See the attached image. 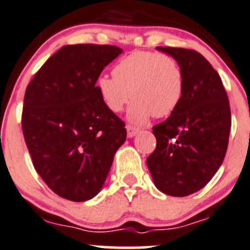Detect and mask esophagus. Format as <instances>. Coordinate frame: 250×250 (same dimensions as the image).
I'll return each instance as SVG.
<instances>
[{
  "instance_id": "1",
  "label": "esophagus",
  "mask_w": 250,
  "mask_h": 250,
  "mask_svg": "<svg viewBox=\"0 0 250 250\" xmlns=\"http://www.w3.org/2000/svg\"><path fill=\"white\" fill-rule=\"evenodd\" d=\"M139 133V129L135 127H132V125H127V137L128 138H133Z\"/></svg>"
}]
</instances>
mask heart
Returning <instances> with one entry per match:
<instances>
[{
  "mask_svg": "<svg viewBox=\"0 0 250 250\" xmlns=\"http://www.w3.org/2000/svg\"><path fill=\"white\" fill-rule=\"evenodd\" d=\"M112 75H100L95 89L112 112H121L132 97L127 118L135 125L169 116L183 99V70L168 54L134 50L113 65Z\"/></svg>",
  "mask_w": 250,
  "mask_h": 250,
  "instance_id": "b5f03b06",
  "label": "heart"
}]
</instances>
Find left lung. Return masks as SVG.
Masks as SVG:
<instances>
[{"label":"left lung","mask_w":250,"mask_h":250,"mask_svg":"<svg viewBox=\"0 0 250 250\" xmlns=\"http://www.w3.org/2000/svg\"><path fill=\"white\" fill-rule=\"evenodd\" d=\"M170 55L184 74L180 104L153 127L157 145L146 160L161 192L184 197L204 188L223 163L231 129V110L221 78L196 50L156 47Z\"/></svg>","instance_id":"8db88e82"}]
</instances>
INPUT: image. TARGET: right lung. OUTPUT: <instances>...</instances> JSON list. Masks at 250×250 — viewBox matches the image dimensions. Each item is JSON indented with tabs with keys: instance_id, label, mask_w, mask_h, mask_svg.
I'll use <instances>...</instances> for the list:
<instances>
[{
	"instance_id": "obj_1",
	"label": "right lung",
	"mask_w": 250,
	"mask_h": 250,
	"mask_svg": "<svg viewBox=\"0 0 250 250\" xmlns=\"http://www.w3.org/2000/svg\"><path fill=\"white\" fill-rule=\"evenodd\" d=\"M123 50L69 44L42 65L25 92L21 125L32 163L48 188L74 202L92 200L127 137L95 81Z\"/></svg>"
}]
</instances>
